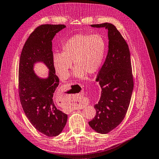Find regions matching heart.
Listing matches in <instances>:
<instances>
[{
	"instance_id": "obj_1",
	"label": "heart",
	"mask_w": 159,
	"mask_h": 159,
	"mask_svg": "<svg viewBox=\"0 0 159 159\" xmlns=\"http://www.w3.org/2000/svg\"><path fill=\"white\" fill-rule=\"evenodd\" d=\"M106 50L105 39L99 34H77L64 43L61 54L54 56V64L58 75L66 79L72 67L74 76L83 79L87 75H93L99 70Z\"/></svg>"
}]
</instances>
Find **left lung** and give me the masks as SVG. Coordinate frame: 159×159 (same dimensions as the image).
<instances>
[{"instance_id":"8db88e82","label":"left lung","mask_w":159,"mask_h":159,"mask_svg":"<svg viewBox=\"0 0 159 159\" xmlns=\"http://www.w3.org/2000/svg\"><path fill=\"white\" fill-rule=\"evenodd\" d=\"M91 26L108 30L109 50L96 79L101 88V98L94 105L96 115L89 124L97 132L107 134L120 124L129 107L134 88L131 59L128 44L114 25Z\"/></svg>"}]
</instances>
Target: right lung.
Segmentation results:
<instances>
[{"mask_svg":"<svg viewBox=\"0 0 159 159\" xmlns=\"http://www.w3.org/2000/svg\"><path fill=\"white\" fill-rule=\"evenodd\" d=\"M64 25L45 24L35 28L24 44L19 64V95L25 114L34 127L49 137L62 132L68 119L55 106L53 97L59 84L56 75L52 40ZM42 61L50 69L48 78L39 79L33 64Z\"/></svg>","mask_w":159,"mask_h":159,"instance_id":"1","label":"right lung"}]
</instances>
